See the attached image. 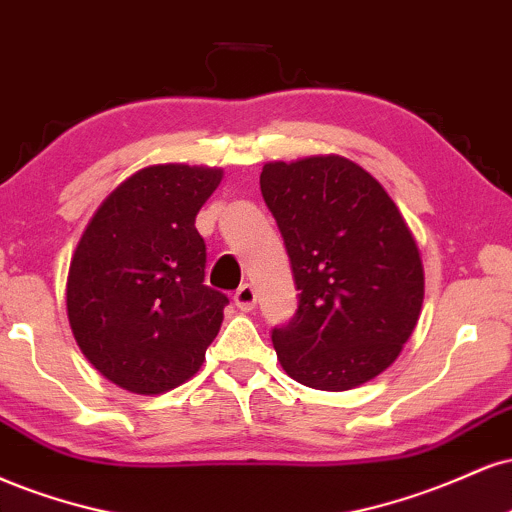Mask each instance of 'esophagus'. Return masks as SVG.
I'll return each instance as SVG.
<instances>
[{
    "label": "esophagus",
    "mask_w": 512,
    "mask_h": 512,
    "mask_svg": "<svg viewBox=\"0 0 512 512\" xmlns=\"http://www.w3.org/2000/svg\"><path fill=\"white\" fill-rule=\"evenodd\" d=\"M234 304H237V309L242 311H251L256 306V292L251 285H242L237 292H234Z\"/></svg>",
    "instance_id": "esophagus-1"
}]
</instances>
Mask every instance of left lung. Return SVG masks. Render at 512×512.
I'll return each mask as SVG.
<instances>
[{
    "mask_svg": "<svg viewBox=\"0 0 512 512\" xmlns=\"http://www.w3.org/2000/svg\"><path fill=\"white\" fill-rule=\"evenodd\" d=\"M261 194L292 263L297 314L273 328L287 376L350 390L398 359L424 302V266L388 191L357 162H268Z\"/></svg>",
    "mask_w": 512,
    "mask_h": 512,
    "instance_id": "8db88e82",
    "label": "left lung"
}]
</instances>
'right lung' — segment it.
Returning <instances> with one entry per match:
<instances>
[{
  "mask_svg": "<svg viewBox=\"0 0 512 512\" xmlns=\"http://www.w3.org/2000/svg\"><path fill=\"white\" fill-rule=\"evenodd\" d=\"M220 167L153 165L112 191L71 256L66 314L86 359L138 395L182 386L201 369L230 299L203 285L196 215Z\"/></svg>",
  "mask_w": 512,
  "mask_h": 512,
  "instance_id": "obj_1",
  "label": "right lung"
}]
</instances>
